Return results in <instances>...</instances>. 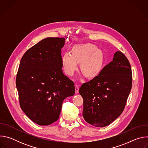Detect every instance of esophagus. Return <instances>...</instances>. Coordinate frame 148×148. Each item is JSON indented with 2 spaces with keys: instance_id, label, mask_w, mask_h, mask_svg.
Returning <instances> with one entry per match:
<instances>
[{
  "instance_id": "obj_1",
  "label": "esophagus",
  "mask_w": 148,
  "mask_h": 148,
  "mask_svg": "<svg viewBox=\"0 0 148 148\" xmlns=\"http://www.w3.org/2000/svg\"><path fill=\"white\" fill-rule=\"evenodd\" d=\"M75 87V93L77 94V93H78V91H79V86L76 84Z\"/></svg>"
}]
</instances>
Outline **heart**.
<instances>
[{
  "instance_id": "obj_1",
  "label": "heart",
  "mask_w": 148,
  "mask_h": 148,
  "mask_svg": "<svg viewBox=\"0 0 148 148\" xmlns=\"http://www.w3.org/2000/svg\"><path fill=\"white\" fill-rule=\"evenodd\" d=\"M62 66L69 75H73L81 63L82 73L88 78H94L99 75L103 66V56L102 51L97 50L92 44L74 46L72 53L66 52L62 56Z\"/></svg>"
}]
</instances>
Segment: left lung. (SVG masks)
<instances>
[{"label":"left lung","mask_w":148,"mask_h":148,"mask_svg":"<svg viewBox=\"0 0 148 148\" xmlns=\"http://www.w3.org/2000/svg\"><path fill=\"white\" fill-rule=\"evenodd\" d=\"M132 74L128 58L121 51L98 75L79 89L83 102L82 116L90 124L103 127L121 115L131 90Z\"/></svg>","instance_id":"obj_1"}]
</instances>
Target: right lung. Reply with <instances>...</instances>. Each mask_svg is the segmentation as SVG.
Returning a JSON list of instances; mask_svg holds the SVG:
<instances>
[{"label": "right lung", "mask_w": 148, "mask_h": 148, "mask_svg": "<svg viewBox=\"0 0 148 148\" xmlns=\"http://www.w3.org/2000/svg\"><path fill=\"white\" fill-rule=\"evenodd\" d=\"M64 43L63 37L45 38L27 50L20 62L16 78L20 106L39 125L57 121L63 101L75 93L74 82L62 70Z\"/></svg>", "instance_id": "right-lung-1"}]
</instances>
